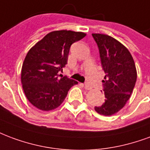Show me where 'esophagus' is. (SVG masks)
<instances>
[{"label": "esophagus", "instance_id": "1", "mask_svg": "<svg viewBox=\"0 0 150 150\" xmlns=\"http://www.w3.org/2000/svg\"><path fill=\"white\" fill-rule=\"evenodd\" d=\"M84 88H85L86 90H91L92 89V87L90 86L89 84H85V85H84Z\"/></svg>", "mask_w": 150, "mask_h": 150}]
</instances>
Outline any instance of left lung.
Masks as SVG:
<instances>
[{
  "label": "left lung",
  "instance_id": "1",
  "mask_svg": "<svg viewBox=\"0 0 150 150\" xmlns=\"http://www.w3.org/2000/svg\"><path fill=\"white\" fill-rule=\"evenodd\" d=\"M106 75L103 80L105 103L95 106L99 115L110 116L122 109L133 92L137 70L131 54L122 44L110 35L93 33Z\"/></svg>",
  "mask_w": 150,
  "mask_h": 150
}]
</instances>
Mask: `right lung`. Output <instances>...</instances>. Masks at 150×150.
Instances as JSON below:
<instances>
[{
	"mask_svg": "<svg viewBox=\"0 0 150 150\" xmlns=\"http://www.w3.org/2000/svg\"><path fill=\"white\" fill-rule=\"evenodd\" d=\"M86 33L67 30L54 31L28 51L21 69V83L28 100L37 109L48 111L61 105L67 92L78 82L59 71L67 64L70 47Z\"/></svg>",
	"mask_w": 150,
	"mask_h": 150,
	"instance_id": "1",
	"label": "right lung"
}]
</instances>
